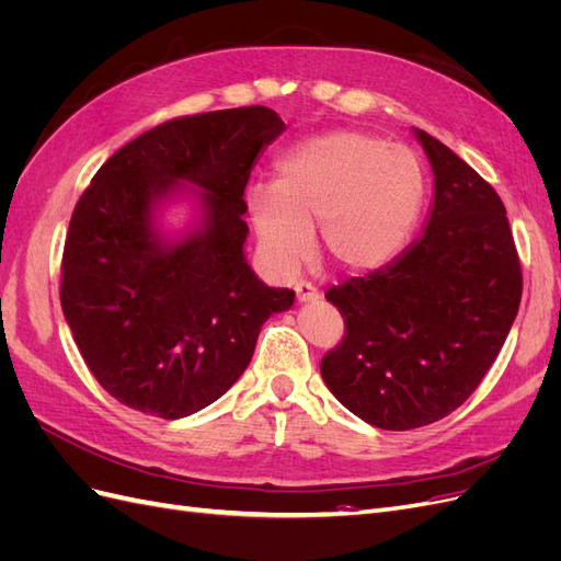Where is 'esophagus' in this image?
<instances>
[{"instance_id":"34e87169","label":"esophagus","mask_w":561,"mask_h":561,"mask_svg":"<svg viewBox=\"0 0 561 561\" xmlns=\"http://www.w3.org/2000/svg\"><path fill=\"white\" fill-rule=\"evenodd\" d=\"M295 293H297V301L299 304H311V301L320 299V293L316 290L311 283H297L295 285Z\"/></svg>"}]
</instances>
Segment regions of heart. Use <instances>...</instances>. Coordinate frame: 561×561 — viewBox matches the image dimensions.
I'll list each match as a JSON object with an SVG mask.
<instances>
[{"mask_svg": "<svg viewBox=\"0 0 561 561\" xmlns=\"http://www.w3.org/2000/svg\"><path fill=\"white\" fill-rule=\"evenodd\" d=\"M426 198V175L404 145L334 130L278 161L276 184H252L245 203L271 266L290 274L320 229L325 260L344 274L386 266L410 241Z\"/></svg>", "mask_w": 561, "mask_h": 561, "instance_id": "1", "label": "heart"}]
</instances>
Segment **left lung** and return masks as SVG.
<instances>
[{"label": "left lung", "instance_id": "8db88e82", "mask_svg": "<svg viewBox=\"0 0 561 561\" xmlns=\"http://www.w3.org/2000/svg\"><path fill=\"white\" fill-rule=\"evenodd\" d=\"M414 135L435 178L426 227L393 262L325 295L346 334L322 358V381L383 431L428 426L461 407L494 365L522 299L494 186L428 133Z\"/></svg>", "mask_w": 561, "mask_h": 561}]
</instances>
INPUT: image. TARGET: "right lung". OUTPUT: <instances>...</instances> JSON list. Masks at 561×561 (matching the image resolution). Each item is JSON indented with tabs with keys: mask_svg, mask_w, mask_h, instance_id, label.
Listing matches in <instances>:
<instances>
[{
	"mask_svg": "<svg viewBox=\"0 0 561 561\" xmlns=\"http://www.w3.org/2000/svg\"><path fill=\"white\" fill-rule=\"evenodd\" d=\"M285 130L268 107L165 122L103 163L70 219L60 304L98 383L133 410L182 419L239 381L264 320L295 293L245 260L243 192ZM190 199L193 222L162 227Z\"/></svg>",
	"mask_w": 561,
	"mask_h": 561,
	"instance_id": "obj_1",
	"label": "right lung"
}]
</instances>
